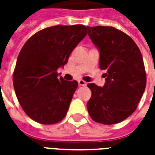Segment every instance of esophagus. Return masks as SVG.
I'll use <instances>...</instances> for the list:
<instances>
[{
  "label": "esophagus",
  "instance_id": "1",
  "mask_svg": "<svg viewBox=\"0 0 155 155\" xmlns=\"http://www.w3.org/2000/svg\"><path fill=\"white\" fill-rule=\"evenodd\" d=\"M78 83H79V85H81V86H85V85H87V83L84 81L83 80H80V81H78Z\"/></svg>",
  "mask_w": 155,
  "mask_h": 155
}]
</instances>
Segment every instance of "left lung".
Masks as SVG:
<instances>
[{
  "instance_id": "1",
  "label": "left lung",
  "mask_w": 155,
  "mask_h": 155,
  "mask_svg": "<svg viewBox=\"0 0 155 155\" xmlns=\"http://www.w3.org/2000/svg\"><path fill=\"white\" fill-rule=\"evenodd\" d=\"M100 52V68L105 71L104 86L91 83L87 110L92 120L104 124L120 123L133 114L146 86L140 49L130 36L110 26H87Z\"/></svg>"
}]
</instances>
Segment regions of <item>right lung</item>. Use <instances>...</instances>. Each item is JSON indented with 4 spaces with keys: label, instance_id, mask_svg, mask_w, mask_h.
Segmentation results:
<instances>
[{
    "label": "right lung",
    "instance_id": "obj_1",
    "mask_svg": "<svg viewBox=\"0 0 155 155\" xmlns=\"http://www.w3.org/2000/svg\"><path fill=\"white\" fill-rule=\"evenodd\" d=\"M86 31L83 25L51 26L35 33L22 47L13 85L23 110L33 120L52 124L67 114L78 82L57 78V70L67 64Z\"/></svg>",
    "mask_w": 155,
    "mask_h": 155
}]
</instances>
